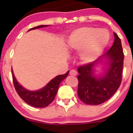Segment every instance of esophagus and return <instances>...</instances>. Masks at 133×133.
Masks as SVG:
<instances>
[{
  "instance_id": "esophagus-1",
  "label": "esophagus",
  "mask_w": 133,
  "mask_h": 133,
  "mask_svg": "<svg viewBox=\"0 0 133 133\" xmlns=\"http://www.w3.org/2000/svg\"><path fill=\"white\" fill-rule=\"evenodd\" d=\"M69 74L71 76H76V75H77V72H76V70L72 69L71 71H70V72H69Z\"/></svg>"
}]
</instances>
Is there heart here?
<instances>
[{"label": "heart", "mask_w": 133, "mask_h": 133, "mask_svg": "<svg viewBox=\"0 0 133 133\" xmlns=\"http://www.w3.org/2000/svg\"><path fill=\"white\" fill-rule=\"evenodd\" d=\"M103 29L92 27H83L73 30L68 37L69 47L79 51V58L83 62L88 63L99 55L109 41Z\"/></svg>", "instance_id": "1"}]
</instances>
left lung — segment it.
Wrapping results in <instances>:
<instances>
[{"label": "left lung", "instance_id": "left-lung-1", "mask_svg": "<svg viewBox=\"0 0 133 133\" xmlns=\"http://www.w3.org/2000/svg\"><path fill=\"white\" fill-rule=\"evenodd\" d=\"M114 36L113 45L103 56L109 60V68L103 77L97 78L93 75V67L99 61V59L77 68L79 74L77 76V94L84 103L98 105L104 103L119 88L122 81L124 55L120 38L115 32Z\"/></svg>", "mask_w": 133, "mask_h": 133}]
</instances>
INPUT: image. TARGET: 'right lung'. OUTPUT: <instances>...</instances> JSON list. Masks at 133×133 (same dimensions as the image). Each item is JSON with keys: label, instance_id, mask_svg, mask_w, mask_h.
<instances>
[{"label": "right lung", "instance_id": "right-lung-1", "mask_svg": "<svg viewBox=\"0 0 133 133\" xmlns=\"http://www.w3.org/2000/svg\"><path fill=\"white\" fill-rule=\"evenodd\" d=\"M48 25H39L34 28L30 29L29 30L36 29L41 27H47ZM12 73L13 83L16 92L21 99L25 103L35 108H42L47 107L51 104L57 94L59 86L61 81L68 76L69 71H68L64 74L56 76L55 78L49 82L44 88L37 91H30L24 89L18 83L14 76L12 69L11 70Z\"/></svg>", "mask_w": 133, "mask_h": 133}]
</instances>
